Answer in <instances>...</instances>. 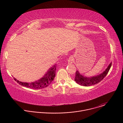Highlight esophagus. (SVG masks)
Here are the masks:
<instances>
[{
	"label": "esophagus",
	"mask_w": 123,
	"mask_h": 123,
	"mask_svg": "<svg viewBox=\"0 0 123 123\" xmlns=\"http://www.w3.org/2000/svg\"><path fill=\"white\" fill-rule=\"evenodd\" d=\"M74 59L73 57H69V58L68 59V64L69 65L73 64V63L74 62Z\"/></svg>",
	"instance_id": "34e87169"
}]
</instances>
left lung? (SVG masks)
Instances as JSON below:
<instances>
[{"label":"left lung","mask_w":123,"mask_h":123,"mask_svg":"<svg viewBox=\"0 0 123 123\" xmlns=\"http://www.w3.org/2000/svg\"><path fill=\"white\" fill-rule=\"evenodd\" d=\"M111 66V63L109 64L107 68L105 69V71H104L102 73L99 75L90 77L85 76L84 75L81 74L79 73L78 70H77L76 72L74 81L78 84L83 86H87L94 85L96 84L99 83L107 75L108 73H109V71H110Z\"/></svg>","instance_id":"obj_1"}]
</instances>
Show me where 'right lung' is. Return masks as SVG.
<instances>
[{"instance_id":"add662e5","label":"right lung","mask_w":123,"mask_h":123,"mask_svg":"<svg viewBox=\"0 0 123 123\" xmlns=\"http://www.w3.org/2000/svg\"><path fill=\"white\" fill-rule=\"evenodd\" d=\"M56 66L57 65L55 64L50 67L43 77L34 82H32L31 83L23 82L16 80L15 78H14V79L17 83H19V84L26 87L37 90L43 89L47 87L50 85L52 80H54V78L55 76Z\"/></svg>"}]
</instances>
